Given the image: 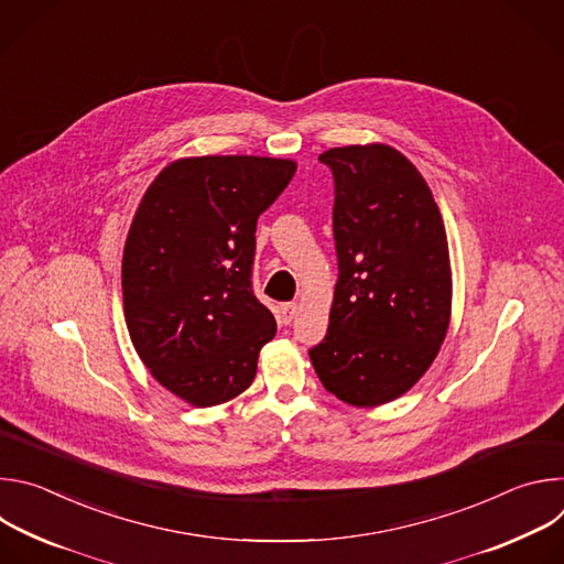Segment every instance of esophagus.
Wrapping results in <instances>:
<instances>
[{"label":"esophagus","instance_id":"esophagus-1","mask_svg":"<svg viewBox=\"0 0 564 564\" xmlns=\"http://www.w3.org/2000/svg\"><path fill=\"white\" fill-rule=\"evenodd\" d=\"M296 303H283L281 305V324H285V326H290L292 324V321H294V316H296Z\"/></svg>","mask_w":564,"mask_h":564}]
</instances>
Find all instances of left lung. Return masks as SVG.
I'll return each instance as SVG.
<instances>
[{
  "label": "left lung",
  "mask_w": 564,
  "mask_h": 564,
  "mask_svg": "<svg viewBox=\"0 0 564 564\" xmlns=\"http://www.w3.org/2000/svg\"><path fill=\"white\" fill-rule=\"evenodd\" d=\"M318 160L335 178L339 279L328 335L310 359L346 404L379 406L429 370L446 337V231L426 181L397 149L352 144Z\"/></svg>",
  "instance_id": "1"
}]
</instances>
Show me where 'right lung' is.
Masks as SVG:
<instances>
[{
	"label": "right lung",
	"mask_w": 564,
	"mask_h": 564,
	"mask_svg": "<svg viewBox=\"0 0 564 564\" xmlns=\"http://www.w3.org/2000/svg\"><path fill=\"white\" fill-rule=\"evenodd\" d=\"M296 172L259 155L183 158L149 185L124 257V318L135 352L194 406L243 392L276 335L252 288L257 220Z\"/></svg>",
	"instance_id": "right-lung-1"
}]
</instances>
